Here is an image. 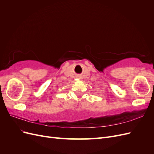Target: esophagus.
I'll list each match as a JSON object with an SVG mask.
<instances>
[{
  "mask_svg": "<svg viewBox=\"0 0 154 154\" xmlns=\"http://www.w3.org/2000/svg\"><path fill=\"white\" fill-rule=\"evenodd\" d=\"M80 76H78V77H80Z\"/></svg>",
  "mask_w": 154,
  "mask_h": 154,
  "instance_id": "esophagus-1",
  "label": "esophagus"
}]
</instances>
